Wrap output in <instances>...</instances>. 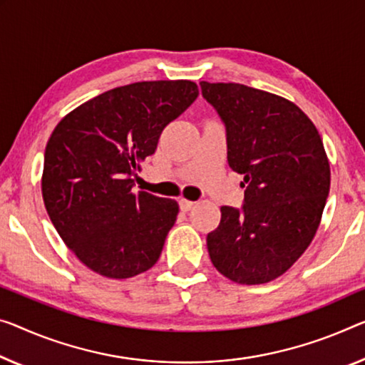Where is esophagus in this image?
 <instances>
[{"label": "esophagus", "instance_id": "1", "mask_svg": "<svg viewBox=\"0 0 365 365\" xmlns=\"http://www.w3.org/2000/svg\"><path fill=\"white\" fill-rule=\"evenodd\" d=\"M194 207V202H190L187 199H181L179 200V209H181L182 212H189L190 209Z\"/></svg>", "mask_w": 365, "mask_h": 365}]
</instances>
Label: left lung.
<instances>
[{
  "instance_id": "1",
  "label": "left lung",
  "mask_w": 365,
  "mask_h": 365,
  "mask_svg": "<svg viewBox=\"0 0 365 365\" xmlns=\"http://www.w3.org/2000/svg\"><path fill=\"white\" fill-rule=\"evenodd\" d=\"M200 88L225 122L228 165L246 184L243 209L223 205L207 235L210 261L237 284L271 282L319 227L331 179L322 137L299 106L277 94L240 83Z\"/></svg>"
}]
</instances>
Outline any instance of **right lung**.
<instances>
[{
  "label": "right lung",
  "mask_w": 365,
  "mask_h": 365,
  "mask_svg": "<svg viewBox=\"0 0 365 365\" xmlns=\"http://www.w3.org/2000/svg\"><path fill=\"white\" fill-rule=\"evenodd\" d=\"M197 94L189 80L132 83L86 101L53 128L43 204L60 238L91 271L128 279L158 261L179 205L133 192V181L163 128Z\"/></svg>",
  "instance_id": "obj_1"
}]
</instances>
